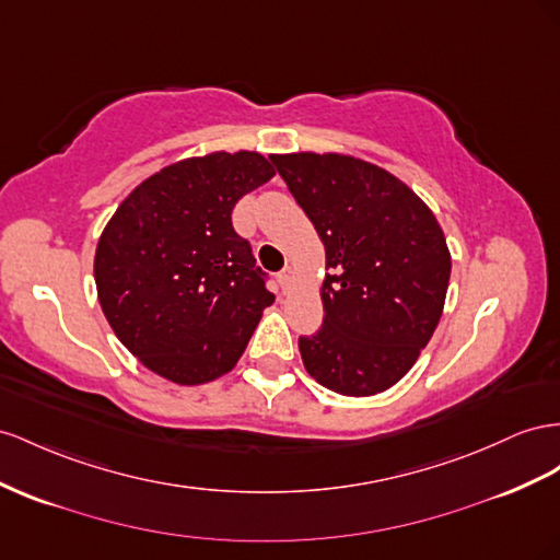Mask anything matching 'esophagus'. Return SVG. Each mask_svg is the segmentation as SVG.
Here are the masks:
<instances>
[{"mask_svg": "<svg viewBox=\"0 0 560 560\" xmlns=\"http://www.w3.org/2000/svg\"><path fill=\"white\" fill-rule=\"evenodd\" d=\"M278 284L282 287V290H287V287L292 284V268H282L278 273Z\"/></svg>", "mask_w": 560, "mask_h": 560, "instance_id": "1", "label": "esophagus"}]
</instances>
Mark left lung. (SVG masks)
Returning a JSON list of instances; mask_svg holds the SVG:
<instances>
[{"label": "left lung", "mask_w": 560, "mask_h": 560, "mask_svg": "<svg viewBox=\"0 0 560 560\" xmlns=\"http://www.w3.org/2000/svg\"><path fill=\"white\" fill-rule=\"evenodd\" d=\"M327 254L323 327L299 337L308 374L341 396L400 382L441 320L450 252L431 209L382 167L346 155H270Z\"/></svg>", "instance_id": "obj_1"}]
</instances>
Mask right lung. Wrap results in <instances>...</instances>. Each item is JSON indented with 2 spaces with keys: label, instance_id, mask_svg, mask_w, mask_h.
Listing matches in <instances>:
<instances>
[{
  "label": "right lung",
  "instance_id": "obj_1",
  "mask_svg": "<svg viewBox=\"0 0 560 560\" xmlns=\"http://www.w3.org/2000/svg\"><path fill=\"white\" fill-rule=\"evenodd\" d=\"M276 176L259 153L170 164L119 205L98 240L94 278L117 339L174 384L233 370L261 311L268 273L233 229V207Z\"/></svg>",
  "mask_w": 560,
  "mask_h": 560
}]
</instances>
